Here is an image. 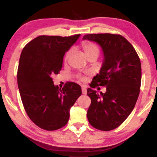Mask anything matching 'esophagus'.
Masks as SVG:
<instances>
[{"instance_id": "obj_1", "label": "esophagus", "mask_w": 157, "mask_h": 157, "mask_svg": "<svg viewBox=\"0 0 157 157\" xmlns=\"http://www.w3.org/2000/svg\"><path fill=\"white\" fill-rule=\"evenodd\" d=\"M82 94H86V93H87V90H86L85 86H82Z\"/></svg>"}]
</instances>
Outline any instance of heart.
Wrapping results in <instances>:
<instances>
[{
  "label": "heart",
  "instance_id": "heart-1",
  "mask_svg": "<svg viewBox=\"0 0 157 157\" xmlns=\"http://www.w3.org/2000/svg\"><path fill=\"white\" fill-rule=\"evenodd\" d=\"M82 47L86 56L92 53V52H97V53H98L99 52V48L97 47V45L91 42H83L82 44ZM69 54L70 52H68L67 53H66V58H67L68 55H69Z\"/></svg>",
  "mask_w": 157,
  "mask_h": 157
}]
</instances>
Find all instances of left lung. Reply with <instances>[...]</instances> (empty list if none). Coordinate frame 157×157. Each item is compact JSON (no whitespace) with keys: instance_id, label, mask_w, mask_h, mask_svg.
Segmentation results:
<instances>
[{"instance_id":"8db88e82","label":"left lung","mask_w":157,"mask_h":157,"mask_svg":"<svg viewBox=\"0 0 157 157\" xmlns=\"http://www.w3.org/2000/svg\"><path fill=\"white\" fill-rule=\"evenodd\" d=\"M82 40L97 43L103 61L100 73L87 89L91 102L87 111L89 123L101 131L120 126L134 109L140 94L142 69L139 56L128 41L120 35L89 34ZM105 86V93L91 87Z\"/></svg>"}]
</instances>
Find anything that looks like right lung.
<instances>
[{
  "label": "right lung",
  "mask_w": 157,
  "mask_h": 157,
  "mask_svg": "<svg viewBox=\"0 0 157 157\" xmlns=\"http://www.w3.org/2000/svg\"><path fill=\"white\" fill-rule=\"evenodd\" d=\"M80 37L39 36L21 52L17 69L21 100L29 117L44 130L55 131L66 125L70 109L82 94L78 84L68 82L60 89L52 77L60 71L65 53Z\"/></svg>",
  "instance_id": "right-lung-1"
}]
</instances>
